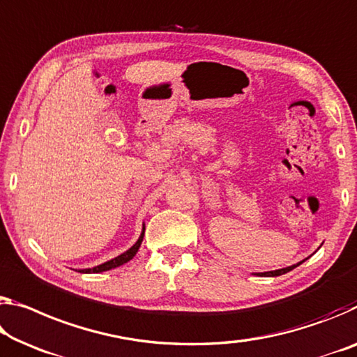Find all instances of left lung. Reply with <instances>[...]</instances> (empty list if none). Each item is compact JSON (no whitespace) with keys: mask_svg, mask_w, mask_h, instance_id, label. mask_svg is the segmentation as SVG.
Instances as JSON below:
<instances>
[{"mask_svg":"<svg viewBox=\"0 0 357 357\" xmlns=\"http://www.w3.org/2000/svg\"><path fill=\"white\" fill-rule=\"evenodd\" d=\"M302 264V262H301ZM298 265V264H297ZM296 265H292V267H286V268H281V270H275V271H265L264 276H280V275H284L287 271H291Z\"/></svg>","mask_w":357,"mask_h":357,"instance_id":"8db88e82","label":"left lung"}]
</instances>
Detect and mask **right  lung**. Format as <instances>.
Instances as JSON below:
<instances>
[{"instance_id": "right-lung-1", "label": "right lung", "mask_w": 357, "mask_h": 357, "mask_svg": "<svg viewBox=\"0 0 357 357\" xmlns=\"http://www.w3.org/2000/svg\"><path fill=\"white\" fill-rule=\"evenodd\" d=\"M143 236H144V229H143V234H141L138 241L135 243V245H133L132 248H130L128 251H126L123 254H121V256H117V257H114V259L107 260V262H105V264L97 265V267L86 268V270H81V271H82V273H100V271H106V270L116 268V267H119V265H123L126 262H128L130 259H133L135 254L138 252L139 246H141V241H143Z\"/></svg>"}]
</instances>
